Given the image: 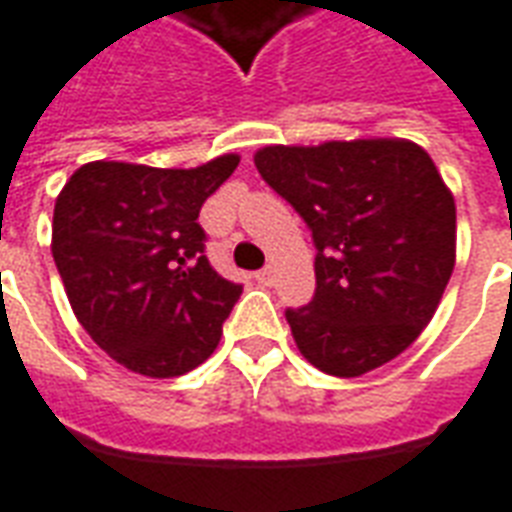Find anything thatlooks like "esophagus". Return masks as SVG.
<instances>
[{"mask_svg": "<svg viewBox=\"0 0 512 512\" xmlns=\"http://www.w3.org/2000/svg\"><path fill=\"white\" fill-rule=\"evenodd\" d=\"M255 279L260 282V285H271V279H274V271H271V268H263V271H257Z\"/></svg>", "mask_w": 512, "mask_h": 512, "instance_id": "obj_1", "label": "esophagus"}]
</instances>
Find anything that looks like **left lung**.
<instances>
[{
  "label": "left lung",
  "mask_w": 512,
  "mask_h": 512,
  "mask_svg": "<svg viewBox=\"0 0 512 512\" xmlns=\"http://www.w3.org/2000/svg\"><path fill=\"white\" fill-rule=\"evenodd\" d=\"M255 167L315 241V296L288 310L301 356L323 373L365 376L414 343L455 268V200L408 139L266 145Z\"/></svg>",
  "instance_id": "8db88e82"
}]
</instances>
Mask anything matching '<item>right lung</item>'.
<instances>
[{"label":"right lung","instance_id":"right-lung-1","mask_svg":"<svg viewBox=\"0 0 512 512\" xmlns=\"http://www.w3.org/2000/svg\"><path fill=\"white\" fill-rule=\"evenodd\" d=\"M238 161L161 169L101 158L57 194L51 255L73 315L131 373L183 376L216 351L241 285L213 271L197 219Z\"/></svg>","mask_w":512,"mask_h":512}]
</instances>
